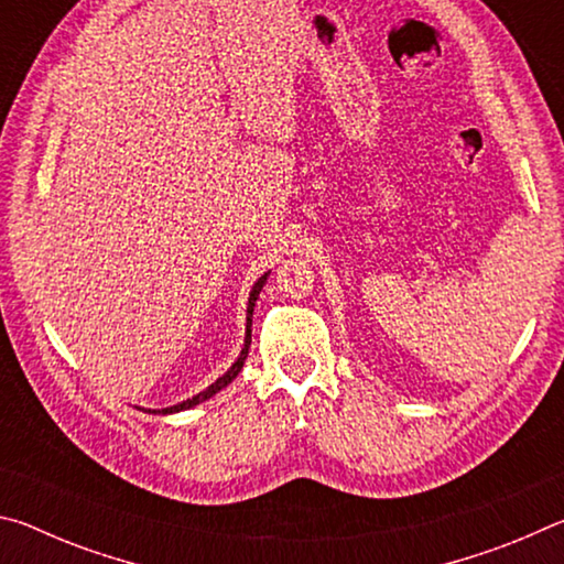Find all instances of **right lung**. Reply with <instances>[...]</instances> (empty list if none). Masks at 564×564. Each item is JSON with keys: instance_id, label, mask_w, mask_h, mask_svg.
I'll list each match as a JSON object with an SVG mask.
<instances>
[{"instance_id": "1", "label": "right lung", "mask_w": 564, "mask_h": 564, "mask_svg": "<svg viewBox=\"0 0 564 564\" xmlns=\"http://www.w3.org/2000/svg\"><path fill=\"white\" fill-rule=\"evenodd\" d=\"M269 273L271 271H265L259 281L253 283V289H251V293H248V303H246V338H243V348H241V352H238V358L234 360V366L226 370V373L221 376V378H216L212 386H208L206 390H202V393H196L194 398H188V400H181V403H176V405H171V408H161V410H154V408H139V410H144V413H159V415H171V413H181V410H191L194 405H198V403H204V400H208V398H214L216 393H221V390L231 383V380L241 373V368H243V362H246V358H248V348H251V321H253V305H256V301H259V293H261V289L265 285V279H269Z\"/></svg>"}]
</instances>
